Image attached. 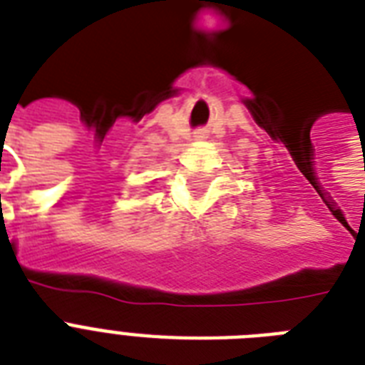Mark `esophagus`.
Here are the masks:
<instances>
[{
	"mask_svg": "<svg viewBox=\"0 0 365 365\" xmlns=\"http://www.w3.org/2000/svg\"><path fill=\"white\" fill-rule=\"evenodd\" d=\"M195 138H197V140H200V138H205V132H197V136H195Z\"/></svg>",
	"mask_w": 365,
	"mask_h": 365,
	"instance_id": "1",
	"label": "esophagus"
}]
</instances>
